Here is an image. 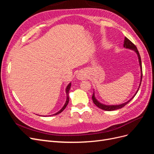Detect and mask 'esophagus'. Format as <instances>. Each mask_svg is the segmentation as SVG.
<instances>
[{"label":"esophagus","mask_w":154,"mask_h":154,"mask_svg":"<svg viewBox=\"0 0 154 154\" xmlns=\"http://www.w3.org/2000/svg\"><path fill=\"white\" fill-rule=\"evenodd\" d=\"M76 77L79 79V80H83V79L85 78V75L82 72H79L77 73Z\"/></svg>","instance_id":"obj_1"}]
</instances>
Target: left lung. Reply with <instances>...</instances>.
<instances>
[{
    "label": "left lung",
    "mask_w": 154,
    "mask_h": 154,
    "mask_svg": "<svg viewBox=\"0 0 154 154\" xmlns=\"http://www.w3.org/2000/svg\"><path fill=\"white\" fill-rule=\"evenodd\" d=\"M123 47L126 48H128V49H131V50H132L134 51H135L137 54V57H138V59H139V63H140V68H141V82L140 84V86H139V88L137 89V90L136 91V93L134 94V95L132 98H131L129 100L127 101V102H125L123 103L120 104V105H111V106H108V105H105V104H103L100 102H99L95 97V93L93 92V96H92V100L93 103L95 104V105L99 107L101 109H103L104 111H114V110H116V109H121L122 107H123L125 105L129 102L132 99L135 97V95H136V93H137L139 89H140V87L141 86V81H142V76H143V73H142V64H141V57L140 55V53H139L137 47H136V45L134 44L132 42H131L129 39H128L127 38L125 37V39H124V43H123Z\"/></svg>",
    "instance_id": "8db88e82"
}]
</instances>
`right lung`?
Instances as JSON below:
<instances>
[{
  "mask_svg": "<svg viewBox=\"0 0 154 154\" xmlns=\"http://www.w3.org/2000/svg\"><path fill=\"white\" fill-rule=\"evenodd\" d=\"M70 87H71V83H70L68 84V85L67 86V87H66V102H65V103H64V106L61 108V109L60 110V111H59L57 112H56V113H55V114H54V115H58V114H59V113H61L64 109L66 108V107L67 106V105H68V102H69V91H70Z\"/></svg>",
  "mask_w": 154,
  "mask_h": 154,
  "instance_id": "obj_1",
  "label": "right lung"
}]
</instances>
